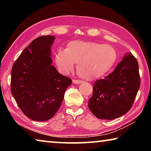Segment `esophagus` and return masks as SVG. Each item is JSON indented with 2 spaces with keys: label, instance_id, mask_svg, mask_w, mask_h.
Instances as JSON below:
<instances>
[{
  "label": "esophagus",
  "instance_id": "34e87169",
  "mask_svg": "<svg viewBox=\"0 0 151 151\" xmlns=\"http://www.w3.org/2000/svg\"><path fill=\"white\" fill-rule=\"evenodd\" d=\"M73 83H75V84H81L82 83V81L77 80V79H73Z\"/></svg>",
  "mask_w": 151,
  "mask_h": 151
}]
</instances>
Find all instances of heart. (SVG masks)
Wrapping results in <instances>:
<instances>
[{
	"label": "heart",
	"mask_w": 151,
	"mask_h": 151,
	"mask_svg": "<svg viewBox=\"0 0 151 151\" xmlns=\"http://www.w3.org/2000/svg\"><path fill=\"white\" fill-rule=\"evenodd\" d=\"M116 60L117 53L111 46L79 40L69 42L65 50H58L55 55L61 73H69L74 63H77L78 76L87 81L105 75L113 68Z\"/></svg>",
	"instance_id": "b5f03b06"
}]
</instances>
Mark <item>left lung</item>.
Returning <instances> with one entry per match:
<instances>
[{
  "instance_id": "obj_1",
  "label": "left lung",
  "mask_w": 151,
  "mask_h": 151,
  "mask_svg": "<svg viewBox=\"0 0 151 151\" xmlns=\"http://www.w3.org/2000/svg\"><path fill=\"white\" fill-rule=\"evenodd\" d=\"M140 85L138 61L129 53L124 56L113 72L94 82L88 108L98 119L118 118L131 109Z\"/></svg>"
}]
</instances>
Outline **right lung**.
I'll return each instance as SVG.
<instances>
[{
	"instance_id": "add662e5",
	"label": "right lung",
	"mask_w": 151,
	"mask_h": 151,
	"mask_svg": "<svg viewBox=\"0 0 151 151\" xmlns=\"http://www.w3.org/2000/svg\"><path fill=\"white\" fill-rule=\"evenodd\" d=\"M53 36H42L25 48L12 66L11 88L18 106L28 118L45 121L55 116L66 89L72 84L52 66Z\"/></svg>"
}]
</instances>
